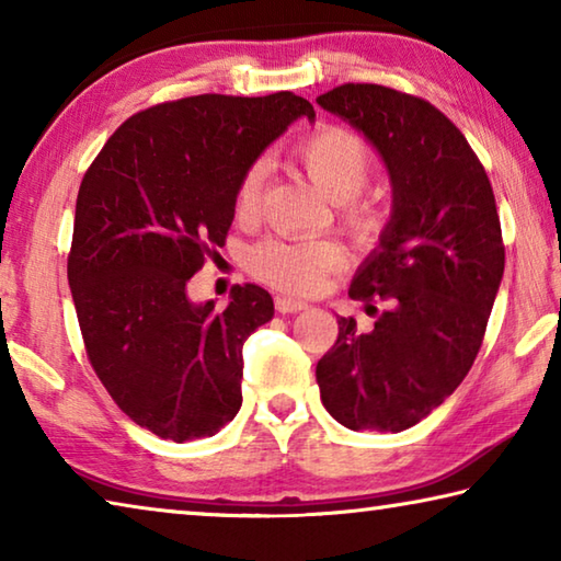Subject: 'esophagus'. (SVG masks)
Segmentation results:
<instances>
[{"mask_svg": "<svg viewBox=\"0 0 561 561\" xmlns=\"http://www.w3.org/2000/svg\"><path fill=\"white\" fill-rule=\"evenodd\" d=\"M277 311H282V314H297V311H304L309 307L307 301H299V299H294V297H277Z\"/></svg>", "mask_w": 561, "mask_h": 561, "instance_id": "34e87169", "label": "esophagus"}]
</instances>
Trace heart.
<instances>
[{"label": "heart", "instance_id": "1", "mask_svg": "<svg viewBox=\"0 0 561 561\" xmlns=\"http://www.w3.org/2000/svg\"><path fill=\"white\" fill-rule=\"evenodd\" d=\"M297 160L307 170L321 193L331 203L344 207L341 220L360 244H371L381 237L388 215L378 203L358 201L368 175H371V148L358 133L341 126H319L304 136L297 148ZM270 163L264 158L244 170L237 185L234 210L240 217H252L260 210L262 187ZM344 264V250L331 240H264L247 254V267L270 287L294 294H314L331 272Z\"/></svg>", "mask_w": 561, "mask_h": 561}]
</instances>
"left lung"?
<instances>
[{"mask_svg":"<svg viewBox=\"0 0 561 561\" xmlns=\"http://www.w3.org/2000/svg\"><path fill=\"white\" fill-rule=\"evenodd\" d=\"M317 103L364 133L393 193L381 242L348 289L388 309L368 331L339 317L336 344L317 364L321 403L348 431L401 433L462 383L482 346L505 272L495 195L433 103L378 83H344Z\"/></svg>","mask_w":561,"mask_h":561,"instance_id":"8db88e82","label":"left lung"}]
</instances>
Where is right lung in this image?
Wrapping results in <instances>:
<instances>
[{
  "label": "right lung",
  "mask_w": 561,
  "mask_h": 561,
  "mask_svg": "<svg viewBox=\"0 0 561 561\" xmlns=\"http://www.w3.org/2000/svg\"><path fill=\"white\" fill-rule=\"evenodd\" d=\"M314 106L291 91L203 93L130 116L76 197L69 287L93 371L140 428L210 438L242 405V346L274 317L267 289L193 304L187 282L222 247L237 185L291 121Z\"/></svg>",
  "instance_id": "1"
}]
</instances>
